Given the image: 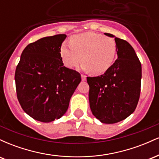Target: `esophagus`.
Segmentation results:
<instances>
[{
    "instance_id": "1",
    "label": "esophagus",
    "mask_w": 159,
    "mask_h": 159,
    "mask_svg": "<svg viewBox=\"0 0 159 159\" xmlns=\"http://www.w3.org/2000/svg\"><path fill=\"white\" fill-rule=\"evenodd\" d=\"M86 76L85 75H81V80L83 81H86Z\"/></svg>"
}]
</instances>
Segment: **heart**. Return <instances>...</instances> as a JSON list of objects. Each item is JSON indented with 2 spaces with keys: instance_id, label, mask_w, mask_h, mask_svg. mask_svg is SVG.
Listing matches in <instances>:
<instances>
[{
  "instance_id": "1",
  "label": "heart",
  "mask_w": 159,
  "mask_h": 159,
  "mask_svg": "<svg viewBox=\"0 0 159 159\" xmlns=\"http://www.w3.org/2000/svg\"><path fill=\"white\" fill-rule=\"evenodd\" d=\"M60 54L67 68L77 66L82 56V69L100 75L112 66L116 54V45L112 38L86 32L72 36L71 43L64 42L61 45Z\"/></svg>"
}]
</instances>
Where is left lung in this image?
<instances>
[{
	"label": "left lung",
	"mask_w": 159,
	"mask_h": 159,
	"mask_svg": "<svg viewBox=\"0 0 159 159\" xmlns=\"http://www.w3.org/2000/svg\"><path fill=\"white\" fill-rule=\"evenodd\" d=\"M114 37L117 59L105 74L87 77L92 114L101 123L113 124L126 119L135 110L140 93L141 64L132 46Z\"/></svg>",
	"instance_id": "1"
}]
</instances>
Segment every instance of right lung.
I'll return each mask as SVG.
<instances>
[{"mask_svg":"<svg viewBox=\"0 0 159 159\" xmlns=\"http://www.w3.org/2000/svg\"><path fill=\"white\" fill-rule=\"evenodd\" d=\"M66 38V34H57L27 45L16 67L18 100L37 121L50 123L63 116L81 81L78 72L63 66L60 49Z\"/></svg>","mask_w":159,"mask_h":159,"instance_id":"add662e5","label":"right lung"}]
</instances>
